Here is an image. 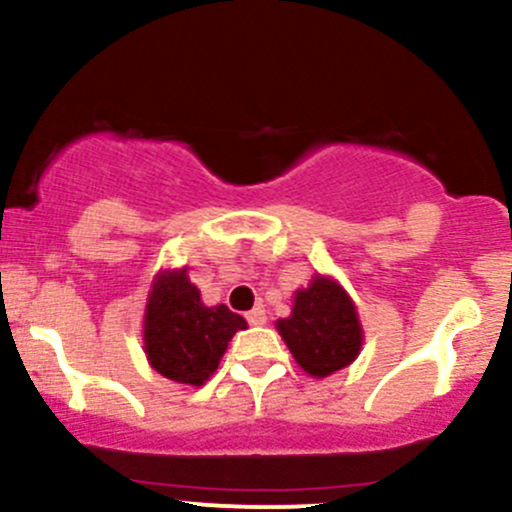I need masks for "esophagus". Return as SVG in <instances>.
<instances>
[{
	"mask_svg": "<svg viewBox=\"0 0 512 512\" xmlns=\"http://www.w3.org/2000/svg\"><path fill=\"white\" fill-rule=\"evenodd\" d=\"M247 324L250 326H265L267 324V314H265V306H255L252 311H247Z\"/></svg>",
	"mask_w": 512,
	"mask_h": 512,
	"instance_id": "1",
	"label": "esophagus"
}]
</instances>
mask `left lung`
Returning a JSON list of instances; mask_svg holds the SVG:
<instances>
[{
	"mask_svg": "<svg viewBox=\"0 0 512 512\" xmlns=\"http://www.w3.org/2000/svg\"><path fill=\"white\" fill-rule=\"evenodd\" d=\"M294 360L314 378H326L351 365L363 346V328L353 299L336 279L316 274L294 294L292 314L277 321Z\"/></svg>",
	"mask_w": 512,
	"mask_h": 512,
	"instance_id": "8db88e82",
	"label": "left lung"
}]
</instances>
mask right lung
<instances>
[{"label":"right lung","instance_id":"right-lung-1","mask_svg":"<svg viewBox=\"0 0 512 512\" xmlns=\"http://www.w3.org/2000/svg\"><path fill=\"white\" fill-rule=\"evenodd\" d=\"M247 328L225 304L206 306L184 270L157 274L144 309V353L164 378L201 387L218 368L235 331Z\"/></svg>","mask_w":512,"mask_h":512}]
</instances>
